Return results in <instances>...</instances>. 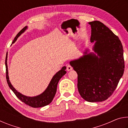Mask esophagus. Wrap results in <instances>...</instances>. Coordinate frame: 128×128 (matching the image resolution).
I'll return each mask as SVG.
<instances>
[{
  "mask_svg": "<svg viewBox=\"0 0 128 128\" xmlns=\"http://www.w3.org/2000/svg\"><path fill=\"white\" fill-rule=\"evenodd\" d=\"M73 69L72 66H70V65H68L66 66V70L68 71H70V70H72Z\"/></svg>",
  "mask_w": 128,
  "mask_h": 128,
  "instance_id": "34e87169",
  "label": "esophagus"
}]
</instances>
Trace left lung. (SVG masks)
I'll return each mask as SVG.
<instances>
[{"label":"left lung","mask_w":128,"mask_h":128,"mask_svg":"<svg viewBox=\"0 0 128 128\" xmlns=\"http://www.w3.org/2000/svg\"><path fill=\"white\" fill-rule=\"evenodd\" d=\"M93 52L70 62L78 74V90L89 102H102L113 94L124 72L123 47L118 37L99 21L88 22Z\"/></svg>","instance_id":"left-lung-1"}]
</instances>
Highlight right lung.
<instances>
[{
    "label": "right lung",
    "mask_w": 128,
    "mask_h": 128,
    "mask_svg": "<svg viewBox=\"0 0 128 128\" xmlns=\"http://www.w3.org/2000/svg\"><path fill=\"white\" fill-rule=\"evenodd\" d=\"M28 28L27 26H25L17 34L16 37L14 38L12 43H14L15 41L17 40V39L20 36L21 34L24 33L25 31V30ZM6 79L8 83V85L9 86L10 89L12 90V92L14 93L16 96L22 102L30 106V107L33 108H39L42 107L44 106L49 104L55 96V94L56 92V90H57L58 84L59 82L60 78L66 74V66H63L60 70L54 76V77L52 78L51 81L50 82L48 87L43 92L42 94L37 95V96L30 97L27 96L25 95H24L20 92H17L14 88V86L10 84L9 80V77H8V66H7V54L6 55Z\"/></svg>",
    "instance_id": "right-lung-1"
}]
</instances>
